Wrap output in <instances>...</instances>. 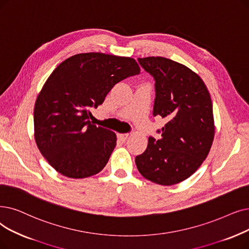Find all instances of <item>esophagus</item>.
Here are the masks:
<instances>
[{
  "label": "esophagus",
  "instance_id": "34e87169",
  "mask_svg": "<svg viewBox=\"0 0 249 249\" xmlns=\"http://www.w3.org/2000/svg\"><path fill=\"white\" fill-rule=\"evenodd\" d=\"M128 136H129L128 133H118L117 134L118 139H120L121 142H125V140L128 138Z\"/></svg>",
  "mask_w": 249,
  "mask_h": 249
}]
</instances>
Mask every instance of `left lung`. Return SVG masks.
<instances>
[{"instance_id": "8db88e82", "label": "left lung", "mask_w": 249, "mask_h": 249, "mask_svg": "<svg viewBox=\"0 0 249 249\" xmlns=\"http://www.w3.org/2000/svg\"><path fill=\"white\" fill-rule=\"evenodd\" d=\"M156 83L154 116L167 120L156 140L148 137L135 164L145 179L169 186L189 178L208 157L214 136L213 105L202 79L184 65L163 57L138 58Z\"/></svg>"}]
</instances>
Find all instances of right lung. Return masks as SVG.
<instances>
[{"instance_id": "obj_1", "label": "right lung", "mask_w": 249, "mask_h": 249, "mask_svg": "<svg viewBox=\"0 0 249 249\" xmlns=\"http://www.w3.org/2000/svg\"><path fill=\"white\" fill-rule=\"evenodd\" d=\"M139 73L134 59L103 53H77L52 72L36 102L35 138L60 174L79 179L105 168L117 137L91 123L90 110L104 103L116 83Z\"/></svg>"}]
</instances>
